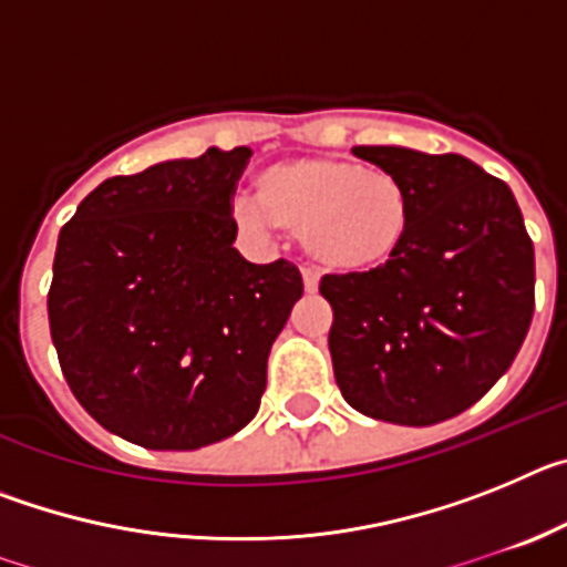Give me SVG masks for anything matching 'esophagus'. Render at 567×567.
I'll list each match as a JSON object with an SVG mask.
<instances>
[{"mask_svg": "<svg viewBox=\"0 0 567 567\" xmlns=\"http://www.w3.org/2000/svg\"><path fill=\"white\" fill-rule=\"evenodd\" d=\"M318 272H312V269H303V289L307 292H318Z\"/></svg>", "mask_w": 567, "mask_h": 567, "instance_id": "34e87169", "label": "esophagus"}]
</instances>
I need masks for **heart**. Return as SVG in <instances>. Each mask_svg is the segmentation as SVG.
I'll return each mask as SVG.
<instances>
[{"label": "heart", "instance_id": "heart-1", "mask_svg": "<svg viewBox=\"0 0 567 567\" xmlns=\"http://www.w3.org/2000/svg\"><path fill=\"white\" fill-rule=\"evenodd\" d=\"M258 204H238L235 218L252 233L300 235L312 260L332 272H372L403 247L412 195L398 175L352 158H292L255 182Z\"/></svg>", "mask_w": 567, "mask_h": 567}]
</instances>
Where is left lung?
I'll use <instances>...</instances> for the list:
<instances>
[{
    "instance_id": "1",
    "label": "left lung",
    "mask_w": 567,
    "mask_h": 567,
    "mask_svg": "<svg viewBox=\"0 0 567 567\" xmlns=\"http://www.w3.org/2000/svg\"><path fill=\"white\" fill-rule=\"evenodd\" d=\"M352 153L409 187L412 224L383 267L320 278L334 380L374 420L443 423L517 358L534 318V244L508 184L463 155Z\"/></svg>"
}]
</instances>
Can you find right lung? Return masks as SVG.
Masks as SVG:
<instances>
[{
	"mask_svg": "<svg viewBox=\"0 0 567 567\" xmlns=\"http://www.w3.org/2000/svg\"><path fill=\"white\" fill-rule=\"evenodd\" d=\"M249 147L113 175L59 233L50 338L70 392L107 432L153 452L233 437L260 405L298 267L233 247Z\"/></svg>",
	"mask_w": 567,
	"mask_h": 567,
	"instance_id": "1",
	"label": "right lung"
}]
</instances>
